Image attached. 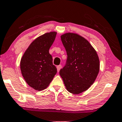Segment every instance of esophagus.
Instances as JSON below:
<instances>
[{"mask_svg":"<svg viewBox=\"0 0 122 122\" xmlns=\"http://www.w3.org/2000/svg\"><path fill=\"white\" fill-rule=\"evenodd\" d=\"M61 65H59V66H58L57 67H56V68H57L58 72H59L60 69H61Z\"/></svg>","mask_w":122,"mask_h":122,"instance_id":"1","label":"esophagus"}]
</instances>
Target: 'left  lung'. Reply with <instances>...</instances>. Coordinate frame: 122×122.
Wrapping results in <instances>:
<instances>
[{"instance_id": "obj_1", "label": "left lung", "mask_w": 122, "mask_h": 122, "mask_svg": "<svg viewBox=\"0 0 122 122\" xmlns=\"http://www.w3.org/2000/svg\"><path fill=\"white\" fill-rule=\"evenodd\" d=\"M61 37L67 59L59 74L68 91L79 94L86 91L95 81L100 69L99 57L92 45L81 36L66 33Z\"/></svg>"}]
</instances>
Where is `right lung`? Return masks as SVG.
Here are the masks:
<instances>
[{
	"label": "right lung",
	"mask_w": 122,
	"mask_h": 122,
	"mask_svg": "<svg viewBox=\"0 0 122 122\" xmlns=\"http://www.w3.org/2000/svg\"><path fill=\"white\" fill-rule=\"evenodd\" d=\"M56 35V32H50L36 38L20 60V71L25 81L37 91L45 89L57 72L49 54Z\"/></svg>",
	"instance_id": "add662e5"
}]
</instances>
